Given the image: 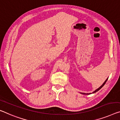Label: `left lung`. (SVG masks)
Here are the masks:
<instances>
[{"instance_id":"1","label":"left lung","mask_w":120,"mask_h":120,"mask_svg":"<svg viewBox=\"0 0 120 120\" xmlns=\"http://www.w3.org/2000/svg\"><path fill=\"white\" fill-rule=\"evenodd\" d=\"M108 80V78L107 79H106V81H105V82H104V84H103L102 85H101V86H100V87H99V88H98V89H97L96 90H95V91H94L93 92V93H95V92H97V91H99V90H100V89H101V88H102V87H103V86H104V85L105 84H106V82H107V80ZM82 94H85V93H82Z\"/></svg>"}]
</instances>
